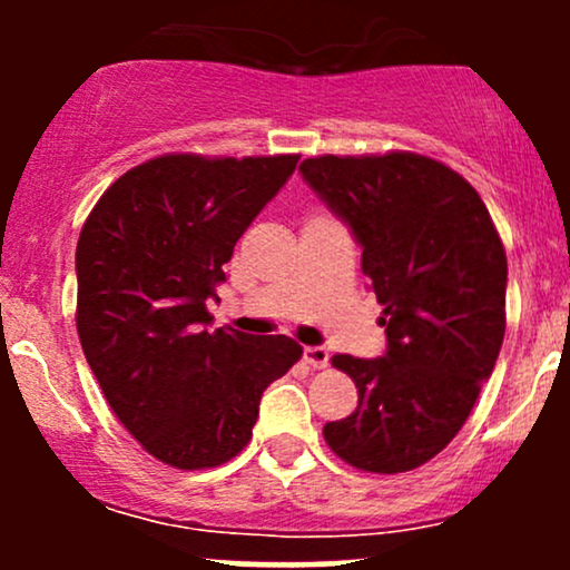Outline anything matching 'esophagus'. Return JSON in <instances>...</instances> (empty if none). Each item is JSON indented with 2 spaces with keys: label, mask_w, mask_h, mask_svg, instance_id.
I'll use <instances>...</instances> for the list:
<instances>
[{
  "label": "esophagus",
  "mask_w": 570,
  "mask_h": 570,
  "mask_svg": "<svg viewBox=\"0 0 570 570\" xmlns=\"http://www.w3.org/2000/svg\"><path fill=\"white\" fill-rule=\"evenodd\" d=\"M303 358L307 367L324 370L330 364V351L322 348V345H307V348H303Z\"/></svg>",
  "instance_id": "1"
}]
</instances>
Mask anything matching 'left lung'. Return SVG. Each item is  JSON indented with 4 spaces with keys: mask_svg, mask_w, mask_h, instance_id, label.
<instances>
[{
    "mask_svg": "<svg viewBox=\"0 0 570 570\" xmlns=\"http://www.w3.org/2000/svg\"><path fill=\"white\" fill-rule=\"evenodd\" d=\"M299 174L362 246L389 337L381 358L332 356L356 383L358 407L326 423L324 440L362 472H410L461 431L499 358V230L476 189L426 155H322Z\"/></svg>",
    "mask_w": 570,
    "mask_h": 570,
    "instance_id": "8db88e82",
    "label": "left lung"
}]
</instances>
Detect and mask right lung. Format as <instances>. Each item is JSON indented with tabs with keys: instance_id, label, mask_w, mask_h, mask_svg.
<instances>
[{
	"instance_id": "right-lung-1",
	"label": "right lung",
	"mask_w": 570,
	"mask_h": 570,
	"mask_svg": "<svg viewBox=\"0 0 570 570\" xmlns=\"http://www.w3.org/2000/svg\"><path fill=\"white\" fill-rule=\"evenodd\" d=\"M299 155H160L130 168L77 240V335L109 407L176 469H212L252 440L263 391L303 348L208 330L222 265Z\"/></svg>"
}]
</instances>
